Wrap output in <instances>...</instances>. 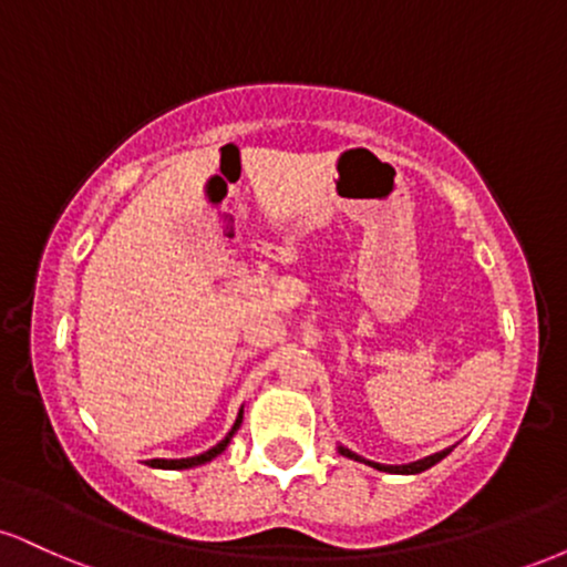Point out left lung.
I'll return each instance as SVG.
<instances>
[{
  "label": "left lung",
  "instance_id": "8db88e82",
  "mask_svg": "<svg viewBox=\"0 0 567 567\" xmlns=\"http://www.w3.org/2000/svg\"><path fill=\"white\" fill-rule=\"evenodd\" d=\"M338 453H341V455H347V458L362 461V464L373 466V470H379V472H389V474H419V472H426V470H432V466L437 464V461H442V458H445L447 453H451V447H445V451H440V453H434V455H426V458H421V461H413V464H402V466H386V464H375V461H368V458H362V455H357L354 451H349V447H343V445H338Z\"/></svg>",
  "mask_w": 567,
  "mask_h": 567
}]
</instances>
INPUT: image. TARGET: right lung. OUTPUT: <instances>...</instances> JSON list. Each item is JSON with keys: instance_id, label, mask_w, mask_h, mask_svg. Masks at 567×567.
Masks as SVG:
<instances>
[{"instance_id": "1", "label": "right lung", "mask_w": 567, "mask_h": 567, "mask_svg": "<svg viewBox=\"0 0 567 567\" xmlns=\"http://www.w3.org/2000/svg\"><path fill=\"white\" fill-rule=\"evenodd\" d=\"M239 424H243V410H239L237 421H234V426H231V432L226 434V437L220 440L216 447H210V451H205V453H199V455H192V458H171V461H167V458H152V461H146V464L154 466V470H192V466L207 464V461H213V458H216V455H220V453L226 451V445H229V442H231L234 432H237Z\"/></svg>"}]
</instances>
